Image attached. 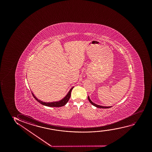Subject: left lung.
I'll use <instances>...</instances> for the list:
<instances>
[{"instance_id": "8db88e82", "label": "left lung", "mask_w": 152, "mask_h": 152, "mask_svg": "<svg viewBox=\"0 0 152 152\" xmlns=\"http://www.w3.org/2000/svg\"><path fill=\"white\" fill-rule=\"evenodd\" d=\"M88 100L89 101V102H90V103H91L94 106H96V107H98V108H110L112 106H101V105H97V104H95V103H94L93 102H92L91 100H90V99L89 96H88Z\"/></svg>"}]
</instances>
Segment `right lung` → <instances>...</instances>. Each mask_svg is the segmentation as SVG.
Wrapping results in <instances>:
<instances>
[{
  "mask_svg": "<svg viewBox=\"0 0 152 152\" xmlns=\"http://www.w3.org/2000/svg\"><path fill=\"white\" fill-rule=\"evenodd\" d=\"M73 88L74 87L71 88L70 90H69V93L67 94L66 96H65L64 98H63L62 100H60V101H58V102H49V103L42 102V101L38 100L37 98H36L35 96L34 95V94L33 93H31V94H32V95L33 96L34 98H35L36 100H37L38 102L40 103V104H42V105H45V106H50V107H58L64 106L66 104L67 102L69 101V98L71 97V92H72V90L73 89Z\"/></svg>",
  "mask_w": 152,
  "mask_h": 152,
  "instance_id": "obj_1",
  "label": "right lung"
}]
</instances>
